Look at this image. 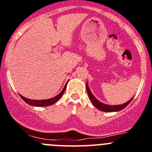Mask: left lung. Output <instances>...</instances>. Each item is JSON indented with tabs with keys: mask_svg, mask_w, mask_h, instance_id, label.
<instances>
[{
	"mask_svg": "<svg viewBox=\"0 0 152 152\" xmlns=\"http://www.w3.org/2000/svg\"><path fill=\"white\" fill-rule=\"evenodd\" d=\"M86 90H87V93H88V96H89V99H90L91 102H92L93 105H94L95 107H96L98 109L101 111H104V112H118V111L122 110L124 108H125L130 103V102L132 100L133 98H132L131 99L128 101L127 102H125V104H122V105H105L104 103H102L100 102L99 101L96 99V98L94 97V96L92 94V92H91L90 89H89V86H88V84L86 83Z\"/></svg>",
	"mask_w": 152,
	"mask_h": 152,
	"instance_id": "obj_1",
	"label": "left lung"
}]
</instances>
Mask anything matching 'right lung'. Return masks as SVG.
Instances as JSON below:
<instances>
[{
	"mask_svg": "<svg viewBox=\"0 0 152 152\" xmlns=\"http://www.w3.org/2000/svg\"><path fill=\"white\" fill-rule=\"evenodd\" d=\"M66 84L65 85L63 89L62 90V92H60V94H58L57 96L53 97L52 99H45V100H33V99H29L25 98L23 96H22L21 95H20L23 101H25L27 102V104L31 105H34V106H39V107H41V106H48V105H51L53 104H54L55 102L58 101V100L60 99L61 98V96H63L64 92L66 90Z\"/></svg>",
	"mask_w": 152,
	"mask_h": 152,
	"instance_id": "1",
	"label": "right lung"
}]
</instances>
